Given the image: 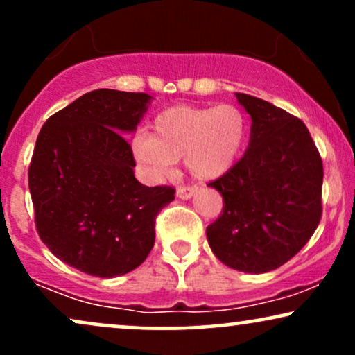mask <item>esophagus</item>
Returning <instances> with one entry per match:
<instances>
[{
  "label": "esophagus",
  "mask_w": 355,
  "mask_h": 355,
  "mask_svg": "<svg viewBox=\"0 0 355 355\" xmlns=\"http://www.w3.org/2000/svg\"><path fill=\"white\" fill-rule=\"evenodd\" d=\"M195 193H196L195 187H180V188H177V198L190 200Z\"/></svg>",
  "instance_id": "esophagus-1"
}]
</instances>
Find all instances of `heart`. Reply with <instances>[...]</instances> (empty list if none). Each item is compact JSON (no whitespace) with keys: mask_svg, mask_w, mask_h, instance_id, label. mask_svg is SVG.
I'll list each match as a JSON object with an SVG mask.
<instances>
[{"mask_svg":"<svg viewBox=\"0 0 355 355\" xmlns=\"http://www.w3.org/2000/svg\"><path fill=\"white\" fill-rule=\"evenodd\" d=\"M244 141V114L236 106H173L155 116L150 136H136L132 154L155 180L170 175L180 159L195 178L214 180L236 164Z\"/></svg>","mask_w":355,"mask_h":355,"instance_id":"heart-1","label":"heart"}]
</instances>
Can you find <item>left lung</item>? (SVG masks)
I'll return each instance as SVG.
<instances>
[{
  "label": "left lung",
  "mask_w": 355,
  "mask_h": 355,
  "mask_svg": "<svg viewBox=\"0 0 355 355\" xmlns=\"http://www.w3.org/2000/svg\"><path fill=\"white\" fill-rule=\"evenodd\" d=\"M236 98L252 119L249 146L239 162L209 183L224 206L206 237L224 266L266 273L288 262L316 231L322 162L298 118L260 98Z\"/></svg>",
  "instance_id": "obj_1"
}]
</instances>
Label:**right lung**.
Here are the masks:
<instances>
[{
    "mask_svg": "<svg viewBox=\"0 0 355 355\" xmlns=\"http://www.w3.org/2000/svg\"><path fill=\"white\" fill-rule=\"evenodd\" d=\"M152 96L118 89L85 93L40 129L29 167L35 226L67 266L111 278L134 270L155 242V218L170 187L134 177L131 146Z\"/></svg>",
    "mask_w": 355,
    "mask_h": 355,
    "instance_id": "add662e5",
    "label": "right lung"
}]
</instances>
